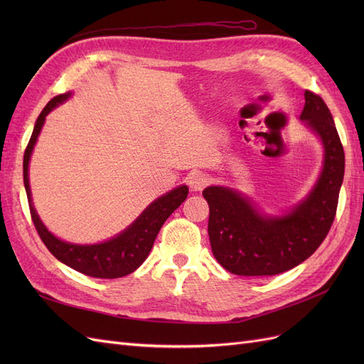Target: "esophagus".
Instances as JSON below:
<instances>
[{"label":"esophagus","instance_id":"34e87169","mask_svg":"<svg viewBox=\"0 0 364 364\" xmlns=\"http://www.w3.org/2000/svg\"><path fill=\"white\" fill-rule=\"evenodd\" d=\"M209 182V176L202 171H193L188 178V183L191 191H200Z\"/></svg>","mask_w":364,"mask_h":364}]
</instances>
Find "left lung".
Returning <instances> with one entry per match:
<instances>
[{
  "label": "left lung",
  "instance_id": "obj_1",
  "mask_svg": "<svg viewBox=\"0 0 364 364\" xmlns=\"http://www.w3.org/2000/svg\"><path fill=\"white\" fill-rule=\"evenodd\" d=\"M323 146V167L304 199L281 215L261 213L229 186H208V235L215 259L240 277H273L299 266L322 245L334 222L345 174V151L321 97L305 91L301 114Z\"/></svg>",
  "mask_w": 364,
  "mask_h": 364
}]
</instances>
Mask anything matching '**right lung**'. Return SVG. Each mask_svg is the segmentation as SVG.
<instances>
[{
	"label": "right lung",
	"mask_w": 364,
	"mask_h": 364,
	"mask_svg": "<svg viewBox=\"0 0 364 364\" xmlns=\"http://www.w3.org/2000/svg\"><path fill=\"white\" fill-rule=\"evenodd\" d=\"M71 97V92L60 94L51 98L48 105L42 109L39 114L35 129H33L31 138L24 153V186L28 199L31 220L43 245L56 257L60 262L67 264L68 267L80 272L92 278L114 279L126 277V274L135 272L142 262L146 261L149 253L155 243V238L161 230L165 220H167L174 209H178L182 202L188 196V186L181 185L164 196L153 200L134 223L127 226L123 232L112 237L111 240L103 241L97 245H75L70 241H63L53 235L47 226L42 223L35 206L31 200V190L28 181V164L33 149L38 141V136L42 130L46 117L54 107L67 102Z\"/></svg>",
	"instance_id": "right-lung-1"
}]
</instances>
